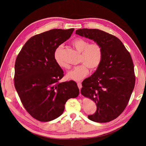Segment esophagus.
Segmentation results:
<instances>
[{"mask_svg": "<svg viewBox=\"0 0 146 146\" xmlns=\"http://www.w3.org/2000/svg\"><path fill=\"white\" fill-rule=\"evenodd\" d=\"M77 86H78V88L80 90L82 88V84H81V83L80 82H77Z\"/></svg>", "mask_w": 146, "mask_h": 146, "instance_id": "obj_1", "label": "esophagus"}]
</instances>
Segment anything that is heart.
Wrapping results in <instances>:
<instances>
[{
  "label": "heart",
  "mask_w": 146,
  "mask_h": 146,
  "mask_svg": "<svg viewBox=\"0 0 146 146\" xmlns=\"http://www.w3.org/2000/svg\"><path fill=\"white\" fill-rule=\"evenodd\" d=\"M72 46L80 52L79 59L81 65L74 67L67 74V77L70 80L79 81L84 78L88 73V68L94 70L100 65L103 58V50L101 46L96 43H91L82 38H77L72 41ZM63 46L60 45L54 51V58L57 65L61 68L68 69V64L63 58Z\"/></svg>",
  "instance_id": "heart-1"
}]
</instances>
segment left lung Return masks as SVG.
<instances>
[{"label":"left lung","mask_w":146,"mask_h":146,"mask_svg":"<svg viewBox=\"0 0 146 146\" xmlns=\"http://www.w3.org/2000/svg\"><path fill=\"white\" fill-rule=\"evenodd\" d=\"M76 34L93 40L103 50L100 65L82 82L81 94L90 98L96 111L88 118L108 122L117 118L125 109L135 84L133 63L130 53L117 37L96 29H80Z\"/></svg>","instance_id":"8db88e82"}]
</instances>
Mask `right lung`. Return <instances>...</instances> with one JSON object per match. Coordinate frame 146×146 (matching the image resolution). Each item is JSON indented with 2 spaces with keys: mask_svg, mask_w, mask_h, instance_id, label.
<instances>
[{
  "mask_svg": "<svg viewBox=\"0 0 146 146\" xmlns=\"http://www.w3.org/2000/svg\"><path fill=\"white\" fill-rule=\"evenodd\" d=\"M74 28L54 29L31 37L15 63L14 86L23 105L34 118L52 121L63 113L66 101L79 94L76 82H59L64 71L55 62L57 47L70 38Z\"/></svg>",
  "mask_w": 146,
  "mask_h": 146,
  "instance_id": "1",
  "label": "right lung"
}]
</instances>
